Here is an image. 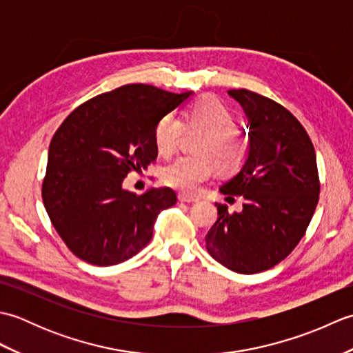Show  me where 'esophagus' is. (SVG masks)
<instances>
[{
	"instance_id": "1",
	"label": "esophagus",
	"mask_w": 353,
	"mask_h": 353,
	"mask_svg": "<svg viewBox=\"0 0 353 353\" xmlns=\"http://www.w3.org/2000/svg\"><path fill=\"white\" fill-rule=\"evenodd\" d=\"M179 200H181L182 203H196V201H199L197 197L188 196V194H179Z\"/></svg>"
}]
</instances>
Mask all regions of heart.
<instances>
[{"mask_svg": "<svg viewBox=\"0 0 353 353\" xmlns=\"http://www.w3.org/2000/svg\"><path fill=\"white\" fill-rule=\"evenodd\" d=\"M236 125L234 112L215 97H201L194 101L182 121L172 114L162 117L154 127V145L163 157L177 152L185 130L205 132L196 144L197 154L182 156L167 165L162 170V182L172 190L196 194L216 168L221 172L241 168L249 156V142Z\"/></svg>", "mask_w": 353, "mask_h": 353, "instance_id": "obj_1", "label": "heart"}]
</instances>
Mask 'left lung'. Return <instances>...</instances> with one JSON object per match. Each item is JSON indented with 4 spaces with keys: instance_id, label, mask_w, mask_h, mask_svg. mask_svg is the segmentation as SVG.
Listing matches in <instances>:
<instances>
[{
    "instance_id": "obj_1",
    "label": "left lung",
    "mask_w": 353,
    "mask_h": 353,
    "mask_svg": "<svg viewBox=\"0 0 353 353\" xmlns=\"http://www.w3.org/2000/svg\"><path fill=\"white\" fill-rule=\"evenodd\" d=\"M249 119L250 148L224 196H243L241 212L215 203L219 219L205 236L209 254L235 273L274 267L294 250L316 211L320 194L316 152L299 119L267 97L230 89Z\"/></svg>"
}]
</instances>
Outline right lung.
Segmentation results:
<instances>
[{
  "mask_svg": "<svg viewBox=\"0 0 353 353\" xmlns=\"http://www.w3.org/2000/svg\"><path fill=\"white\" fill-rule=\"evenodd\" d=\"M191 94L124 85L80 104L56 130L42 200L77 258L115 265L150 243L157 215L176 203V192L153 188L138 196L123 190V181L156 161L157 121Z\"/></svg>",
  "mask_w": 353,
  "mask_h": 353,
  "instance_id": "obj_1",
  "label": "right lung"
}]
</instances>
